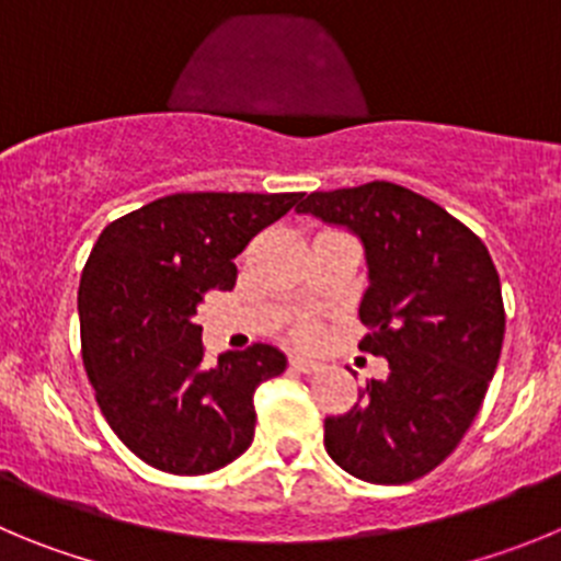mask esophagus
Instances as JSON below:
<instances>
[{
	"label": "esophagus",
	"mask_w": 561,
	"mask_h": 561,
	"mask_svg": "<svg viewBox=\"0 0 561 561\" xmlns=\"http://www.w3.org/2000/svg\"><path fill=\"white\" fill-rule=\"evenodd\" d=\"M290 368H296V371H301V375H312V371H318V368H321V363L312 360V357H305V355H293Z\"/></svg>",
	"instance_id": "1"
}]
</instances>
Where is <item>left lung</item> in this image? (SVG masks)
<instances>
[{
  "label": "left lung",
  "instance_id": "8db88e82",
  "mask_svg": "<svg viewBox=\"0 0 561 561\" xmlns=\"http://www.w3.org/2000/svg\"><path fill=\"white\" fill-rule=\"evenodd\" d=\"M296 211L360 240L368 287L357 316L371 327L360 350L388 360L386 380L327 419V453L360 481H416L456 450L501 360L492 256L442 206L391 181L310 193Z\"/></svg>",
  "mask_w": 561,
  "mask_h": 561
}]
</instances>
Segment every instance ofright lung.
<instances>
[{"label":"right lung","mask_w":561,"mask_h":561,"mask_svg":"<svg viewBox=\"0 0 561 561\" xmlns=\"http://www.w3.org/2000/svg\"><path fill=\"white\" fill-rule=\"evenodd\" d=\"M301 193H179L114 220L98 237L78 290L85 375L119 442L173 476H206L254 442V391L282 375L271 343L204 363L195 312L231 290L251 237Z\"/></svg>","instance_id":"right-lung-1"}]
</instances>
